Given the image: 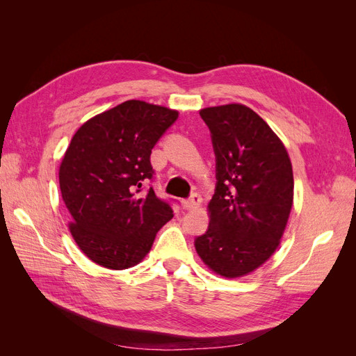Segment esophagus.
<instances>
[{"mask_svg":"<svg viewBox=\"0 0 356 356\" xmlns=\"http://www.w3.org/2000/svg\"><path fill=\"white\" fill-rule=\"evenodd\" d=\"M200 203H202V197L199 195H193L190 199L182 200V208L187 211H193V209L199 208Z\"/></svg>","mask_w":356,"mask_h":356,"instance_id":"esophagus-1","label":"esophagus"}]
</instances>
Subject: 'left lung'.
Returning <instances> with one entry per match:
<instances>
[{
  "mask_svg": "<svg viewBox=\"0 0 356 356\" xmlns=\"http://www.w3.org/2000/svg\"><path fill=\"white\" fill-rule=\"evenodd\" d=\"M200 117L212 134L217 187L209 227L195 246L213 273L242 277L281 243L294 199L293 166L284 143L250 106H208Z\"/></svg>",
  "mask_w": 356,
  "mask_h": 356,
  "instance_id": "left-lung-1",
  "label": "left lung"
}]
</instances>
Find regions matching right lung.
Here are the masks:
<instances>
[{
  "instance_id": "1",
  "label": "right lung",
  "mask_w": 356,
  "mask_h": 356,
  "mask_svg": "<svg viewBox=\"0 0 356 356\" xmlns=\"http://www.w3.org/2000/svg\"><path fill=\"white\" fill-rule=\"evenodd\" d=\"M178 111L131 99L89 118L74 134L59 166L70 232L83 254L124 270L141 263L157 232L174 217L153 188L152 149Z\"/></svg>"
}]
</instances>
